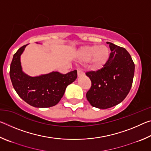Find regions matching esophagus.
I'll return each mask as SVG.
<instances>
[{"label":"esophagus","mask_w":151,"mask_h":151,"mask_svg":"<svg viewBox=\"0 0 151 151\" xmlns=\"http://www.w3.org/2000/svg\"><path fill=\"white\" fill-rule=\"evenodd\" d=\"M77 75H78V77H80V76H82L84 75V73L81 70H77Z\"/></svg>","instance_id":"obj_1"}]
</instances>
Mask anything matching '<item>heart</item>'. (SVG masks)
I'll use <instances>...</instances> for the list:
<instances>
[{
    "label": "heart",
    "mask_w": 151,
    "mask_h": 151,
    "mask_svg": "<svg viewBox=\"0 0 151 151\" xmlns=\"http://www.w3.org/2000/svg\"><path fill=\"white\" fill-rule=\"evenodd\" d=\"M77 60L80 63L89 61V67L93 70L103 68L109 62L110 50L106 45H88L81 47L77 52Z\"/></svg>",
    "instance_id": "heart-1"
}]
</instances>
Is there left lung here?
Wrapping results in <instances>:
<instances>
[{"label":"left lung","mask_w":151,"mask_h":151,"mask_svg":"<svg viewBox=\"0 0 151 151\" xmlns=\"http://www.w3.org/2000/svg\"><path fill=\"white\" fill-rule=\"evenodd\" d=\"M111 50L109 62L102 69L90 71L86 75L92 85L86 99L92 106L106 109L121 103L132 86L134 64L124 48L106 42Z\"/></svg>","instance_id":"obj_1"}]
</instances>
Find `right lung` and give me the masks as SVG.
<instances>
[{
	"mask_svg": "<svg viewBox=\"0 0 151 151\" xmlns=\"http://www.w3.org/2000/svg\"><path fill=\"white\" fill-rule=\"evenodd\" d=\"M28 45L17 51L10 68V77L12 86L19 96L30 105L37 108H48L56 105L60 101L66 86L77 78V71L65 75L51 72L45 75L30 76L22 71L20 56Z\"/></svg>",
	"mask_w": 151,
	"mask_h": 151,
	"instance_id": "right-lung-1",
	"label": "right lung"
}]
</instances>
